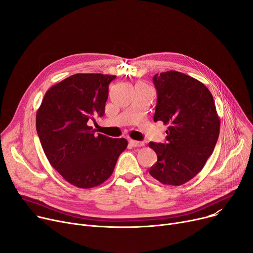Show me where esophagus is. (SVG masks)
<instances>
[{"mask_svg":"<svg viewBox=\"0 0 253 253\" xmlns=\"http://www.w3.org/2000/svg\"><path fill=\"white\" fill-rule=\"evenodd\" d=\"M129 143L131 147H134V148H139V147H143V142L141 141H136V140H129Z\"/></svg>","mask_w":253,"mask_h":253,"instance_id":"34e87169","label":"esophagus"}]
</instances>
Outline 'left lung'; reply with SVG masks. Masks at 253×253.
Returning a JSON list of instances; mask_svg holds the SVG:
<instances>
[{
  "label": "left lung",
  "instance_id": "8db88e82",
  "mask_svg": "<svg viewBox=\"0 0 253 253\" xmlns=\"http://www.w3.org/2000/svg\"><path fill=\"white\" fill-rule=\"evenodd\" d=\"M158 100L154 121L169 125L167 143L150 142L158 161L150 174L166 185L191 180L213 153L220 121L208 88L188 75L169 71L156 74Z\"/></svg>",
  "mask_w": 253,
  "mask_h": 253
}]
</instances>
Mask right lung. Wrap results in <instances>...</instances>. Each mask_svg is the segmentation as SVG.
<instances>
[{
    "label": "right lung",
    "mask_w": 253,
    "mask_h": 253,
    "mask_svg": "<svg viewBox=\"0 0 253 253\" xmlns=\"http://www.w3.org/2000/svg\"><path fill=\"white\" fill-rule=\"evenodd\" d=\"M113 75L76 74L53 85L36 116V128L51 166L71 184L90 189L109 179L125 138H111L89 126L104 114Z\"/></svg>",
    "instance_id": "add662e5"
}]
</instances>
